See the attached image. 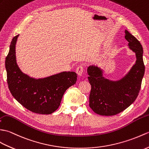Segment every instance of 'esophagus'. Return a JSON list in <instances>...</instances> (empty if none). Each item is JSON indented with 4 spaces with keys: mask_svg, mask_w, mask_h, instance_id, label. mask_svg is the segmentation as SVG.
<instances>
[{
    "mask_svg": "<svg viewBox=\"0 0 149 149\" xmlns=\"http://www.w3.org/2000/svg\"><path fill=\"white\" fill-rule=\"evenodd\" d=\"M77 72L79 76H81L82 77L85 73V69L83 65H79L78 67L77 68Z\"/></svg>",
    "mask_w": 149,
    "mask_h": 149,
    "instance_id": "1",
    "label": "esophagus"
}]
</instances>
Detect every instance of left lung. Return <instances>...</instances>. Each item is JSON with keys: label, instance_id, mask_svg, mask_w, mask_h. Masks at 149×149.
Wrapping results in <instances>:
<instances>
[{"label": "left lung", "instance_id": "obj_1", "mask_svg": "<svg viewBox=\"0 0 149 149\" xmlns=\"http://www.w3.org/2000/svg\"><path fill=\"white\" fill-rule=\"evenodd\" d=\"M125 33L130 48L136 54V61L124 78L112 81L102 77V71L96 66H89L87 69L91 85L89 106L100 115L111 116L120 113L135 101L140 91L145 72L143 48L134 36L126 30Z\"/></svg>", "mask_w": 149, "mask_h": 149}]
</instances>
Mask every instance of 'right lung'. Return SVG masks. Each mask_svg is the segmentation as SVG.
Returning a JSON list of instances; mask_svg holds the SVG:
<instances>
[{"mask_svg": "<svg viewBox=\"0 0 149 149\" xmlns=\"http://www.w3.org/2000/svg\"><path fill=\"white\" fill-rule=\"evenodd\" d=\"M18 35L13 38L6 58L8 87L13 96L23 107L39 114H51L61 104L65 91L76 84L74 72H62L43 79L30 78L19 70L16 62L15 45Z\"/></svg>", "mask_w": 149, "mask_h": 149, "instance_id": "obj_1", "label": "right lung"}]
</instances>
